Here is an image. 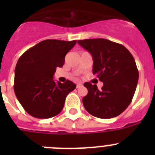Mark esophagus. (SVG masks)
Segmentation results:
<instances>
[{"label":"esophagus","mask_w":155,"mask_h":155,"mask_svg":"<svg viewBox=\"0 0 155 155\" xmlns=\"http://www.w3.org/2000/svg\"><path fill=\"white\" fill-rule=\"evenodd\" d=\"M82 86H83V84H82L81 83H78V84H77V85H76V87H77V88H78V87H82Z\"/></svg>","instance_id":"esophagus-1"}]
</instances>
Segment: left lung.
Segmentation results:
<instances>
[{
  "mask_svg": "<svg viewBox=\"0 0 155 155\" xmlns=\"http://www.w3.org/2000/svg\"><path fill=\"white\" fill-rule=\"evenodd\" d=\"M78 43L91 53L93 74L103 82L101 90L96 84L84 83V108L98 118L119 116L130 104L137 85L139 73L134 57L125 46L108 39H84Z\"/></svg>",
  "mask_w": 155,
  "mask_h": 155,
  "instance_id": "obj_1",
  "label": "left lung"
}]
</instances>
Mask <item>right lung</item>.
Instances as JSON below:
<instances>
[{"instance_id":"1","label":"right lung","mask_w":155,"mask_h":155,"mask_svg":"<svg viewBox=\"0 0 155 155\" xmlns=\"http://www.w3.org/2000/svg\"><path fill=\"white\" fill-rule=\"evenodd\" d=\"M77 41L46 39L25 52L15 70L14 90L24 109L31 116L48 119L64 108L66 97L76 88L69 80L55 82L57 68H62L66 54Z\"/></svg>"}]
</instances>
